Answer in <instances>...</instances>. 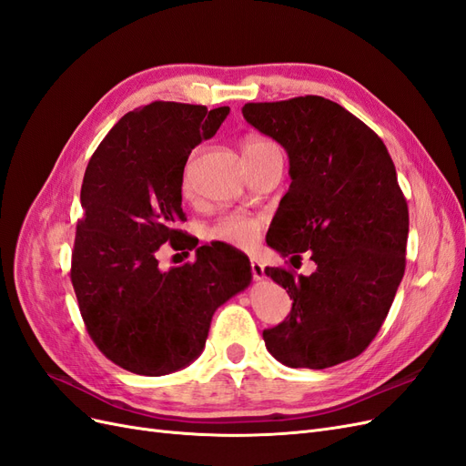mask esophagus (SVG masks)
Returning a JSON list of instances; mask_svg holds the SVG:
<instances>
[{
	"instance_id": "obj_1",
	"label": "esophagus",
	"mask_w": 466,
	"mask_h": 466,
	"mask_svg": "<svg viewBox=\"0 0 466 466\" xmlns=\"http://www.w3.org/2000/svg\"><path fill=\"white\" fill-rule=\"evenodd\" d=\"M250 272H252V278H255L257 281H260V279L266 278L264 266H262L258 260H250Z\"/></svg>"
}]
</instances>
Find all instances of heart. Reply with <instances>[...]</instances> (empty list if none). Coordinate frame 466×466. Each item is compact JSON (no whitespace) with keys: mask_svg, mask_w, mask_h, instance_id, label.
<instances>
[{"mask_svg":"<svg viewBox=\"0 0 466 466\" xmlns=\"http://www.w3.org/2000/svg\"><path fill=\"white\" fill-rule=\"evenodd\" d=\"M272 149H278V147L264 137H250L243 146V153L247 159ZM192 171H194V157H190V161L185 167V173H182V190L187 194L192 188ZM260 229H262V221L258 218H252L247 214H228L211 225L209 237L216 238V241L228 243L233 247L248 248L258 241Z\"/></svg>","mask_w":466,"mask_h":466,"instance_id":"heart-1","label":"heart"}]
</instances>
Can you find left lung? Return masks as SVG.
<instances>
[{"label":"left lung","mask_w":466,"mask_h":466,"mask_svg":"<svg viewBox=\"0 0 466 466\" xmlns=\"http://www.w3.org/2000/svg\"><path fill=\"white\" fill-rule=\"evenodd\" d=\"M243 116L289 157L291 185L266 243L295 268L301 252L317 264L311 276L264 270L293 299L264 344L288 368H332L370 346L404 276L408 206L397 168L383 139L324 96L247 103Z\"/></svg>","instance_id":"obj_1"}]
</instances>
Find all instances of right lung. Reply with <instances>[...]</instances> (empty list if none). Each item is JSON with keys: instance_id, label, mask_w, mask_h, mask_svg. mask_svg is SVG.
<instances>
[{"instance_id": "1", "label": "right lung", "mask_w": 466, "mask_h": 466, "mask_svg": "<svg viewBox=\"0 0 466 466\" xmlns=\"http://www.w3.org/2000/svg\"><path fill=\"white\" fill-rule=\"evenodd\" d=\"M229 106L155 101L124 115L98 144L81 185L83 218L72 284L89 336L137 375L159 377L202 354L216 309L248 288L247 257L196 248L163 272L155 252L185 233L182 173L190 151L214 137Z\"/></svg>"}]
</instances>
